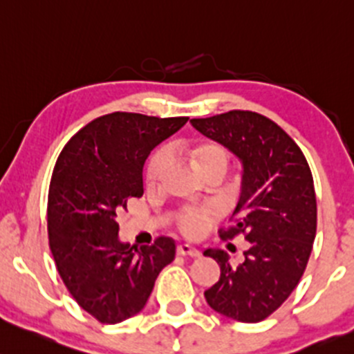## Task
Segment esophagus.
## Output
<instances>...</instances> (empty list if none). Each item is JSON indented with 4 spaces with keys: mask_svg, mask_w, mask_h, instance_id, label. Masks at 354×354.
I'll return each instance as SVG.
<instances>
[{
    "mask_svg": "<svg viewBox=\"0 0 354 354\" xmlns=\"http://www.w3.org/2000/svg\"><path fill=\"white\" fill-rule=\"evenodd\" d=\"M178 254L181 256H188V258H196V256H200V251L196 248H193V245L189 244H180L178 245Z\"/></svg>",
    "mask_w": 354,
    "mask_h": 354,
    "instance_id": "1",
    "label": "esophagus"
}]
</instances>
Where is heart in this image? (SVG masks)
<instances>
[{
    "label": "heart",
    "mask_w": 354,
    "mask_h": 354,
    "mask_svg": "<svg viewBox=\"0 0 354 354\" xmlns=\"http://www.w3.org/2000/svg\"><path fill=\"white\" fill-rule=\"evenodd\" d=\"M187 156L192 161L193 167L202 174L203 178L217 176L222 178L225 174L227 167L230 165V152L225 146L215 140L202 139L195 144H189L185 149ZM167 162V152L165 149L154 152L152 158L149 159L146 169V180L149 187H154L161 178ZM178 227L183 234L193 237L198 236L203 230V227L212 218V212L208 208H185L176 215Z\"/></svg>",
    "instance_id": "heart-1"
}]
</instances>
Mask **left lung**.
<instances>
[{
  "instance_id": "1",
  "label": "left lung",
  "mask_w": 354,
  "mask_h": 354,
  "mask_svg": "<svg viewBox=\"0 0 354 354\" xmlns=\"http://www.w3.org/2000/svg\"><path fill=\"white\" fill-rule=\"evenodd\" d=\"M192 125L217 140L243 162L241 198L222 239L243 234L249 241L244 263L229 265L221 249H207L221 278L205 290L207 304L239 322H259L273 314L302 278L317 230L314 178L295 140L256 111L232 110Z\"/></svg>"
}]
</instances>
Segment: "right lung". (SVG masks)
Wrapping results in <instances>:
<instances>
[{
  "label": "right lung",
  "mask_w": 354,
  "mask_h": 354,
  "mask_svg": "<svg viewBox=\"0 0 354 354\" xmlns=\"http://www.w3.org/2000/svg\"><path fill=\"white\" fill-rule=\"evenodd\" d=\"M187 120L115 111L84 125L59 154L47 200L50 251L73 299L102 324L139 314L176 254L165 236L140 249L120 243L115 218L142 196L152 149Z\"/></svg>",
  "instance_id": "obj_1"
}]
</instances>
